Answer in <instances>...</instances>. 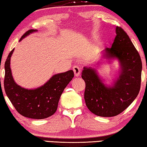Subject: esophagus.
Returning a JSON list of instances; mask_svg holds the SVG:
<instances>
[{
	"instance_id": "esophagus-1",
	"label": "esophagus",
	"mask_w": 147,
	"mask_h": 147,
	"mask_svg": "<svg viewBox=\"0 0 147 147\" xmlns=\"http://www.w3.org/2000/svg\"><path fill=\"white\" fill-rule=\"evenodd\" d=\"M73 70L74 71V74H75V76H76V77L80 76V73H81V70H80V66H74Z\"/></svg>"
}]
</instances>
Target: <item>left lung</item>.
Wrapping results in <instances>:
<instances>
[{
	"label": "left lung",
	"mask_w": 147,
	"mask_h": 147,
	"mask_svg": "<svg viewBox=\"0 0 147 147\" xmlns=\"http://www.w3.org/2000/svg\"><path fill=\"white\" fill-rule=\"evenodd\" d=\"M110 47L104 49L108 62L119 64L118 75L110 84L99 76L94 65L84 66L81 78L85 82L84 98L90 111L96 116L112 117L125 110L138 95L142 62L139 54L123 29L116 28Z\"/></svg>",
	"instance_id": "left-lung-1"
}]
</instances>
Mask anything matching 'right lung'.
<instances>
[{
  "instance_id": "1",
  "label": "right lung",
  "mask_w": 147,
  "mask_h": 147,
  "mask_svg": "<svg viewBox=\"0 0 147 147\" xmlns=\"http://www.w3.org/2000/svg\"><path fill=\"white\" fill-rule=\"evenodd\" d=\"M37 29H30L22 36L20 41ZM14 49L9 54L5 64L4 90L9 100L18 112L32 119H45L56 112L60 96L74 77L73 70L55 74L46 83L35 89H26L18 85L13 80L10 68L11 56Z\"/></svg>"
}]
</instances>
